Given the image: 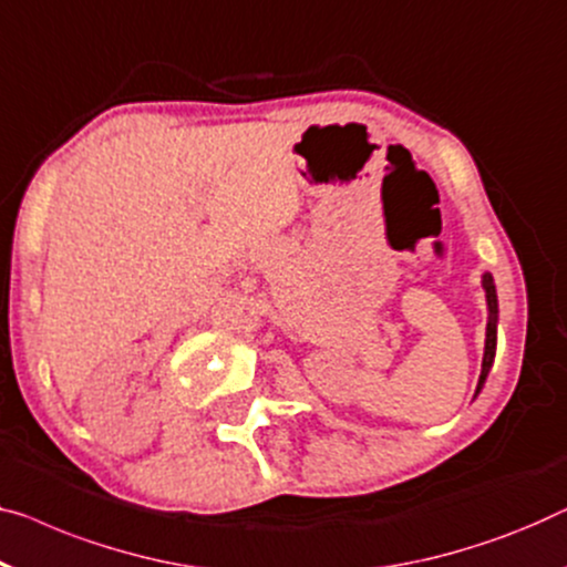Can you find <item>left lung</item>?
I'll use <instances>...</instances> for the list:
<instances>
[{
    "mask_svg": "<svg viewBox=\"0 0 567 567\" xmlns=\"http://www.w3.org/2000/svg\"><path fill=\"white\" fill-rule=\"evenodd\" d=\"M483 289H486V301H488V327H486V350H483L481 379H478V389H475V393L481 391V385H483V381H486V375H488V371H491V363H494V355H496L498 301H496V286H494V278H491V274L483 276Z\"/></svg>",
    "mask_w": 567,
    "mask_h": 567,
    "instance_id": "left-lung-1",
    "label": "left lung"
}]
</instances>
